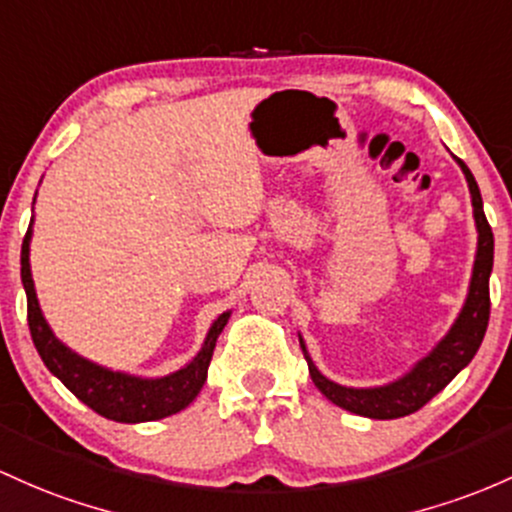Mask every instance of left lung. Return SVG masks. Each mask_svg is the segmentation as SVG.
I'll return each instance as SVG.
<instances>
[{
  "label": "left lung",
  "mask_w": 512,
  "mask_h": 512,
  "mask_svg": "<svg viewBox=\"0 0 512 512\" xmlns=\"http://www.w3.org/2000/svg\"><path fill=\"white\" fill-rule=\"evenodd\" d=\"M457 162L462 165L466 182H469L471 206H474L476 228H479V250H476L474 274H471L469 296H466L462 313H459L457 323L452 325L447 338L423 362H418V367L411 374L393 381L389 386H381V389H347V386L333 384V381L325 379L318 372L316 364L306 355L313 384L318 386V391L328 401L345 408V411L376 420H393L403 418V415H411L420 411L432 396H437V393L445 389L449 381L462 372L466 364L474 359L476 352H479L481 340H484L488 328V316H491L488 277H491L493 269V230L486 221L484 201H481L479 184H476L474 174L469 172V167L459 157ZM303 352H306V347H303Z\"/></svg>",
  "instance_id": "8db88e82"
}]
</instances>
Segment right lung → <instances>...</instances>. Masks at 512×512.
Returning <instances> with one entry per match:
<instances>
[{
  "mask_svg": "<svg viewBox=\"0 0 512 512\" xmlns=\"http://www.w3.org/2000/svg\"><path fill=\"white\" fill-rule=\"evenodd\" d=\"M28 240H31V228L26 230L24 245H21V282H24L26 289L28 330H31L38 355H41L43 364H46L50 372L58 376L84 406H89L94 413L104 415V418L116 420V423L160 420L187 408L196 398V393L201 391V386H204L213 347H216L221 330L226 328L230 313H223V316L216 318L199 355L187 367L170 376L138 379V376L97 367V364L87 362V359L67 350L63 342L55 340L53 330L48 328L46 318H43L41 308H38L36 289H33L31 265H28Z\"/></svg>",
  "mask_w": 512,
  "mask_h": 512,
  "instance_id": "right-lung-1",
  "label": "right lung"
}]
</instances>
